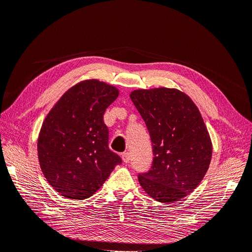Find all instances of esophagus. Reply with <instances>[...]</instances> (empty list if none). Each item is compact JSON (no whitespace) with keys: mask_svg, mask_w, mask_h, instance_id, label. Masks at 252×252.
<instances>
[{"mask_svg":"<svg viewBox=\"0 0 252 252\" xmlns=\"http://www.w3.org/2000/svg\"><path fill=\"white\" fill-rule=\"evenodd\" d=\"M122 159H123V161H124L125 163L129 162V161H130V153H128V152L123 153L122 154Z\"/></svg>","mask_w":252,"mask_h":252,"instance_id":"1","label":"esophagus"}]
</instances>
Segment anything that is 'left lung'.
<instances>
[{
	"label": "left lung",
	"mask_w": 252,
	"mask_h": 252,
	"mask_svg": "<svg viewBox=\"0 0 252 252\" xmlns=\"http://www.w3.org/2000/svg\"><path fill=\"white\" fill-rule=\"evenodd\" d=\"M130 98L145 121L154 155L138 182L157 202H177L198 186L211 162L204 120L192 100L176 89L135 90Z\"/></svg>",
	"instance_id": "left-lung-1"
}]
</instances>
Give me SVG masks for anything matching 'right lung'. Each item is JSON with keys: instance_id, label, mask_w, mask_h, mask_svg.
Segmentation results:
<instances>
[{"instance_id": "add662e5", "label": "right lung", "mask_w": 252, "mask_h": 252, "mask_svg": "<svg viewBox=\"0 0 252 252\" xmlns=\"http://www.w3.org/2000/svg\"><path fill=\"white\" fill-rule=\"evenodd\" d=\"M118 89L97 79L73 86L48 113L38 137V158L47 182L71 199L92 196L121 157L108 148L105 109Z\"/></svg>"}]
</instances>
